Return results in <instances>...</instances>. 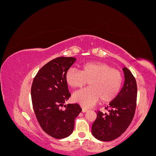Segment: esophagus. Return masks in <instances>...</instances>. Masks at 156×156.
Here are the masks:
<instances>
[{"instance_id":"esophagus-1","label":"esophagus","mask_w":156,"mask_h":156,"mask_svg":"<svg viewBox=\"0 0 156 156\" xmlns=\"http://www.w3.org/2000/svg\"><path fill=\"white\" fill-rule=\"evenodd\" d=\"M87 111H88L87 108H84V107L82 108V112H87Z\"/></svg>"}]
</instances>
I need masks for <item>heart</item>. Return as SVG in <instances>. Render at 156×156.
<instances>
[{
	"label": "heart",
	"mask_w": 156,
	"mask_h": 156,
	"mask_svg": "<svg viewBox=\"0 0 156 156\" xmlns=\"http://www.w3.org/2000/svg\"><path fill=\"white\" fill-rule=\"evenodd\" d=\"M66 80L72 88H81L89 81V88L75 92L73 100L84 107L94 105L101 100L108 102L114 100L119 93L122 83V75L119 69L109 64L88 62L82 66L81 71L69 68L66 73Z\"/></svg>",
	"instance_id": "1"
}]
</instances>
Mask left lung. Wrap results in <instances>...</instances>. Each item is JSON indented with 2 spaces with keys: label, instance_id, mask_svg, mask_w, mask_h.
Returning a JSON list of instances; mask_svg holds the SVG:
<instances>
[{
  "label": "left lung",
  "instance_id": "obj_1",
  "mask_svg": "<svg viewBox=\"0 0 156 156\" xmlns=\"http://www.w3.org/2000/svg\"><path fill=\"white\" fill-rule=\"evenodd\" d=\"M124 83L116 97L106 108L108 113L97 112L92 126V133L97 139L111 141L120 136L133 119L136 108L137 87L133 74L127 68L123 69Z\"/></svg>",
  "mask_w": 156,
  "mask_h": 156
}]
</instances>
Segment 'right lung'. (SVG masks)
<instances>
[{
	"mask_svg": "<svg viewBox=\"0 0 156 156\" xmlns=\"http://www.w3.org/2000/svg\"><path fill=\"white\" fill-rule=\"evenodd\" d=\"M76 60L62 56L51 60L39 70L32 84L36 119L42 129L55 139L66 138L72 133L75 119L82 111L77 103L64 105L71 96L66 73ZM63 106L64 110L61 108Z\"/></svg>",
	"mask_w": 156,
	"mask_h": 156,
	"instance_id": "add662e5",
	"label": "right lung"
}]
</instances>
